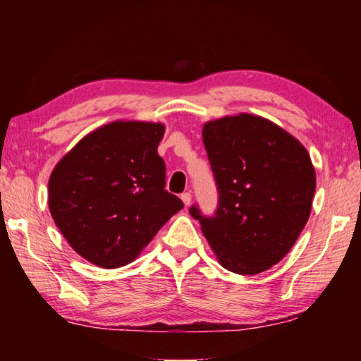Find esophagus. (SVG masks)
Here are the masks:
<instances>
[{"mask_svg":"<svg viewBox=\"0 0 361 361\" xmlns=\"http://www.w3.org/2000/svg\"><path fill=\"white\" fill-rule=\"evenodd\" d=\"M181 200H183V204H185L186 207L191 205V200H192L191 192H183V194H181Z\"/></svg>","mask_w":361,"mask_h":361,"instance_id":"1","label":"esophagus"}]
</instances>
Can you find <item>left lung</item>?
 Instances as JSON below:
<instances>
[{"mask_svg": "<svg viewBox=\"0 0 361 361\" xmlns=\"http://www.w3.org/2000/svg\"><path fill=\"white\" fill-rule=\"evenodd\" d=\"M202 138L218 189L205 216L189 209L224 269L253 276L283 258L307 223L315 170L307 149L274 122L237 114L207 122Z\"/></svg>", "mask_w": 361, "mask_h": 361, "instance_id": "1", "label": "left lung"}]
</instances>
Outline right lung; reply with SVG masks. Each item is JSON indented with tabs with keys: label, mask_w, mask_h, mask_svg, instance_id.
<instances>
[{
	"label": "right lung",
	"mask_w": 361,
	"mask_h": 361,
	"mask_svg": "<svg viewBox=\"0 0 361 361\" xmlns=\"http://www.w3.org/2000/svg\"><path fill=\"white\" fill-rule=\"evenodd\" d=\"M159 122L114 121L90 132L49 178V210L78 255L105 269L132 262L183 209L166 189Z\"/></svg>",
	"instance_id": "add662e5"
}]
</instances>
